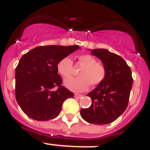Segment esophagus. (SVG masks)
<instances>
[{"label":"esophagus","instance_id":"34e87169","mask_svg":"<svg viewBox=\"0 0 150 150\" xmlns=\"http://www.w3.org/2000/svg\"><path fill=\"white\" fill-rule=\"evenodd\" d=\"M82 96H83V95H81V94H77V93L74 94V97H76V98H78V99L81 98Z\"/></svg>","mask_w":150,"mask_h":150}]
</instances>
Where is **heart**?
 I'll return each mask as SVG.
<instances>
[{"label":"heart","instance_id":"b5f03b06","mask_svg":"<svg viewBox=\"0 0 150 150\" xmlns=\"http://www.w3.org/2000/svg\"><path fill=\"white\" fill-rule=\"evenodd\" d=\"M77 61L83 68L79 71V77L70 78L65 81V86L74 92H83L91 84L96 86L104 80L106 70L102 64L97 63L95 57L90 54H83L77 57ZM58 73L64 78L70 77L73 71V62L66 57L58 62Z\"/></svg>","mask_w":150,"mask_h":150}]
</instances>
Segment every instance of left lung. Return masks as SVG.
<instances>
[{
  "label": "left lung",
  "mask_w": 150,
  "mask_h": 150,
  "mask_svg": "<svg viewBox=\"0 0 150 150\" xmlns=\"http://www.w3.org/2000/svg\"><path fill=\"white\" fill-rule=\"evenodd\" d=\"M91 54L102 61L106 70V77L87 96L92 99L89 108L81 109L84 120L96 125L113 122L128 106L133 86L130 67L120 56L106 49H95Z\"/></svg>",
  "instance_id": "1"
}]
</instances>
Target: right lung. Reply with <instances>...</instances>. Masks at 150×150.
Masks as SVG:
<instances>
[{
    "label": "right lung",
    "mask_w": 150,
    "mask_h": 150,
    "mask_svg": "<svg viewBox=\"0 0 150 150\" xmlns=\"http://www.w3.org/2000/svg\"><path fill=\"white\" fill-rule=\"evenodd\" d=\"M78 49L77 45L40 46L22 56L16 67L15 96L28 117L38 121L52 120L59 115L63 103L74 97L61 85L57 65Z\"/></svg>",
    "instance_id": "1"
}]
</instances>
